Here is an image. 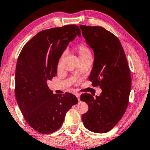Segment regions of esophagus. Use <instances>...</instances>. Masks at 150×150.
<instances>
[{
	"instance_id": "34e87169",
	"label": "esophagus",
	"mask_w": 150,
	"mask_h": 150,
	"mask_svg": "<svg viewBox=\"0 0 150 150\" xmlns=\"http://www.w3.org/2000/svg\"><path fill=\"white\" fill-rule=\"evenodd\" d=\"M75 95H76V96L77 98H78V100H79H79H80V96H81V93L76 92V93H75Z\"/></svg>"
}]
</instances>
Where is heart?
<instances>
[{
	"mask_svg": "<svg viewBox=\"0 0 150 150\" xmlns=\"http://www.w3.org/2000/svg\"><path fill=\"white\" fill-rule=\"evenodd\" d=\"M76 50L78 54L79 55V57L81 59H83L85 58H87L88 57H91V52L89 46L87 44H85V43H79V44H77V46H76ZM64 53H63L61 55L60 58L59 59L58 62V66L59 67L61 65V63L62 62V60L64 57Z\"/></svg>",
	"mask_w": 150,
	"mask_h": 150,
	"instance_id": "1",
	"label": "heart"
}]
</instances>
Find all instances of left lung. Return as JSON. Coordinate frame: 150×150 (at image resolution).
I'll use <instances>...</instances> for the list:
<instances>
[{"label": "left lung", "instance_id": "8db88e82", "mask_svg": "<svg viewBox=\"0 0 150 150\" xmlns=\"http://www.w3.org/2000/svg\"><path fill=\"white\" fill-rule=\"evenodd\" d=\"M86 42L93 50L94 62L89 80L102 90L100 96L83 93L89 106L82 121L88 130L110 131L124 115L129 102L132 79L126 56L119 39L102 26H80Z\"/></svg>", "mask_w": 150, "mask_h": 150}]
</instances>
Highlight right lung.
I'll list each match as a JSON object with an SVG mask.
<instances>
[{"label":"right lung","mask_w":150,"mask_h":150,"mask_svg":"<svg viewBox=\"0 0 150 150\" xmlns=\"http://www.w3.org/2000/svg\"><path fill=\"white\" fill-rule=\"evenodd\" d=\"M81 30L69 24L42 30L22 48L17 61L15 96L26 122L42 134L62 126L66 112L78 102L71 93L54 94L47 80L57 76L59 59Z\"/></svg>","instance_id":"obj_1"}]
</instances>
